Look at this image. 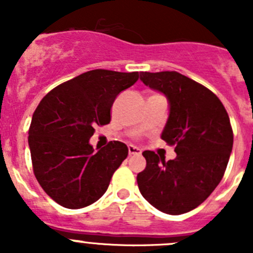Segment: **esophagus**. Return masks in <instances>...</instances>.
Returning a JSON list of instances; mask_svg holds the SVG:
<instances>
[{
	"mask_svg": "<svg viewBox=\"0 0 253 253\" xmlns=\"http://www.w3.org/2000/svg\"><path fill=\"white\" fill-rule=\"evenodd\" d=\"M128 152H129V154H140V149L138 148V147H135V146H129L128 147Z\"/></svg>",
	"mask_w": 253,
	"mask_h": 253,
	"instance_id": "esophagus-1",
	"label": "esophagus"
}]
</instances>
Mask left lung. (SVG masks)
I'll return each instance as SVG.
<instances>
[{"mask_svg": "<svg viewBox=\"0 0 253 253\" xmlns=\"http://www.w3.org/2000/svg\"><path fill=\"white\" fill-rule=\"evenodd\" d=\"M140 80L169 99V120L161 138L175 146L177 156L165 161L153 151L143 152L147 166L138 173V187L163 213H187L207 200L223 178L233 147L229 116L215 93L175 71L142 72Z\"/></svg>", "mask_w": 253, "mask_h": 253, "instance_id": "obj_1", "label": "left lung"}]
</instances>
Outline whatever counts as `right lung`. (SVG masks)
I'll use <instances>...</instances> for the list:
<instances>
[{
  "mask_svg": "<svg viewBox=\"0 0 253 253\" xmlns=\"http://www.w3.org/2000/svg\"><path fill=\"white\" fill-rule=\"evenodd\" d=\"M138 78V72L93 69L53 88L38 105L29 129L31 162L55 203L81 209L105 194L128 147L114 140L95 152L88 140L97 125L110 123L116 96Z\"/></svg>",
  "mask_w": 253,
  "mask_h": 253,
  "instance_id": "right-lung-1",
  "label": "right lung"
}]
</instances>
